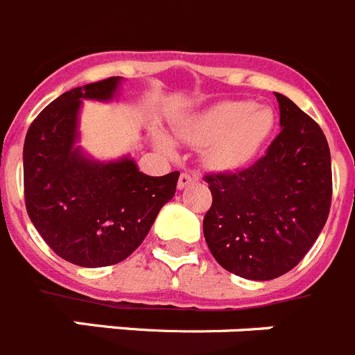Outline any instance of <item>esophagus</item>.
<instances>
[{
	"label": "esophagus",
	"instance_id": "obj_1",
	"mask_svg": "<svg viewBox=\"0 0 355 355\" xmlns=\"http://www.w3.org/2000/svg\"><path fill=\"white\" fill-rule=\"evenodd\" d=\"M194 180H196V177H194V175L182 173L180 177H178V189H185V187L193 184Z\"/></svg>",
	"mask_w": 355,
	"mask_h": 355
}]
</instances>
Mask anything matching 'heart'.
Masks as SVG:
<instances>
[{"mask_svg": "<svg viewBox=\"0 0 355 355\" xmlns=\"http://www.w3.org/2000/svg\"><path fill=\"white\" fill-rule=\"evenodd\" d=\"M272 113L251 101H226L185 125L182 134L194 146H209L207 161L217 170H235L257 155L272 130ZM162 148L173 152L170 141Z\"/></svg>", "mask_w": 355, "mask_h": 355, "instance_id": "heart-1", "label": "heart"}]
</instances>
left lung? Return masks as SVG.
<instances>
[{
  "label": "left lung",
  "instance_id": "obj_1",
  "mask_svg": "<svg viewBox=\"0 0 355 355\" xmlns=\"http://www.w3.org/2000/svg\"><path fill=\"white\" fill-rule=\"evenodd\" d=\"M267 154L235 173H210L203 217L210 253L235 276L269 281L292 270L320 235L333 196L331 152L318 123L288 97Z\"/></svg>",
  "mask_w": 355,
  "mask_h": 355
}]
</instances>
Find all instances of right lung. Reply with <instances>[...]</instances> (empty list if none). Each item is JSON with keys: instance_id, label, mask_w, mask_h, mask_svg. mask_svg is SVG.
<instances>
[{"instance_id": "obj_1", "label": "right lung", "mask_w": 355, "mask_h": 355, "mask_svg": "<svg viewBox=\"0 0 355 355\" xmlns=\"http://www.w3.org/2000/svg\"><path fill=\"white\" fill-rule=\"evenodd\" d=\"M122 79L78 86L53 101L24 139V201L54 253L81 267L125 260L175 196L178 171L148 177L130 157L101 162L76 145L83 98L111 101Z\"/></svg>"}]
</instances>
